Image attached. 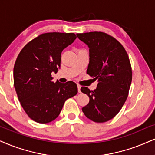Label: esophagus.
Returning a JSON list of instances; mask_svg holds the SVG:
<instances>
[{"mask_svg":"<svg viewBox=\"0 0 155 155\" xmlns=\"http://www.w3.org/2000/svg\"><path fill=\"white\" fill-rule=\"evenodd\" d=\"M81 87L80 86V85H78V93H81Z\"/></svg>","mask_w":155,"mask_h":155,"instance_id":"obj_1","label":"esophagus"}]
</instances>
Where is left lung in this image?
Here are the masks:
<instances>
[{
  "instance_id": "1",
  "label": "left lung",
  "mask_w": 155,
  "mask_h": 155,
  "mask_svg": "<svg viewBox=\"0 0 155 155\" xmlns=\"http://www.w3.org/2000/svg\"><path fill=\"white\" fill-rule=\"evenodd\" d=\"M77 37L89 48L87 73L98 80L93 91L81 87L90 98L82 110L91 121L104 123L112 119L127 100L132 80L130 61L123 46L108 34L93 31Z\"/></svg>"
}]
</instances>
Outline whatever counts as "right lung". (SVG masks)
Wrapping results in <instances>:
<instances>
[{"instance_id":"1","label":"right lung","mask_w":155,"mask_h":155,"mask_svg":"<svg viewBox=\"0 0 155 155\" xmlns=\"http://www.w3.org/2000/svg\"><path fill=\"white\" fill-rule=\"evenodd\" d=\"M77 38L73 33H45L21 49L13 68V82L28 117L40 124L54 121L67 99L78 93L77 85L51 81L60 68L61 53Z\"/></svg>"}]
</instances>
